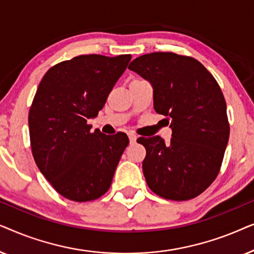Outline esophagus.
<instances>
[{
    "label": "esophagus",
    "mask_w": 254,
    "mask_h": 254,
    "mask_svg": "<svg viewBox=\"0 0 254 254\" xmlns=\"http://www.w3.org/2000/svg\"><path fill=\"white\" fill-rule=\"evenodd\" d=\"M128 137H129V141H130V143H134L135 141H136V138H137V136L135 134H129L128 135Z\"/></svg>",
    "instance_id": "esophagus-1"
}]
</instances>
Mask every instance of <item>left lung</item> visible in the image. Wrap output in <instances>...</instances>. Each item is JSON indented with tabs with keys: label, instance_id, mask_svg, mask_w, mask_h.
Returning a JSON list of instances; mask_svg holds the SVG:
<instances>
[{
	"label": "left lung",
	"instance_id": "8db88e82",
	"mask_svg": "<svg viewBox=\"0 0 254 254\" xmlns=\"http://www.w3.org/2000/svg\"><path fill=\"white\" fill-rule=\"evenodd\" d=\"M128 68L151 83L155 111L172 128L169 144L137 138L149 189L166 200L194 199L216 179L230 134L220 85L196 59L171 52L141 55Z\"/></svg>",
	"mask_w": 254,
	"mask_h": 254
}]
</instances>
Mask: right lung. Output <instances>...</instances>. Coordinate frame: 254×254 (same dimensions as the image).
Returning a JSON list of instances; mask_svg holds the SVG:
<instances>
[{
    "instance_id": "obj_1",
    "label": "right lung",
    "mask_w": 254,
    "mask_h": 254,
    "mask_svg": "<svg viewBox=\"0 0 254 254\" xmlns=\"http://www.w3.org/2000/svg\"><path fill=\"white\" fill-rule=\"evenodd\" d=\"M130 54L78 55L53 65L41 79L29 112L31 150L53 189L76 202L109 190L127 135L90 131Z\"/></svg>"
}]
</instances>
